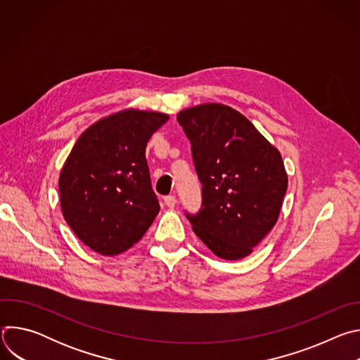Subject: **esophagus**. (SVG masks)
<instances>
[{"instance_id": "obj_1", "label": "esophagus", "mask_w": 360, "mask_h": 360, "mask_svg": "<svg viewBox=\"0 0 360 360\" xmlns=\"http://www.w3.org/2000/svg\"><path fill=\"white\" fill-rule=\"evenodd\" d=\"M164 202H165V205H167L168 208H174L175 205H176V198L174 195H168V196L164 198Z\"/></svg>"}]
</instances>
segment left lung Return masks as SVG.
Masks as SVG:
<instances>
[{"mask_svg":"<svg viewBox=\"0 0 360 360\" xmlns=\"http://www.w3.org/2000/svg\"><path fill=\"white\" fill-rule=\"evenodd\" d=\"M192 145L202 208L186 214L217 256L238 261L275 226L288 188L281 152L236 110L202 104L176 115Z\"/></svg>","mask_w":360,"mask_h":360,"instance_id":"1","label":"left lung"}]
</instances>
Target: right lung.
<instances>
[{
    "label": "right lung",
    "mask_w": 360,
    "mask_h": 360,
    "mask_svg": "<svg viewBox=\"0 0 360 360\" xmlns=\"http://www.w3.org/2000/svg\"><path fill=\"white\" fill-rule=\"evenodd\" d=\"M169 115L125 110L85 129L61 169L63 215L82 243L114 256L136 243L160 212L145 148Z\"/></svg>",
    "instance_id": "1"
}]
</instances>
